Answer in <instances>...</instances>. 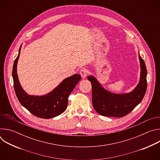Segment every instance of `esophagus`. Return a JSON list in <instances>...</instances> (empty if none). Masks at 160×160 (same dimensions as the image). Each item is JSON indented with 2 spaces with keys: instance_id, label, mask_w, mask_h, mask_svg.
Masks as SVG:
<instances>
[{
  "instance_id": "esophagus-1",
  "label": "esophagus",
  "mask_w": 160,
  "mask_h": 160,
  "mask_svg": "<svg viewBox=\"0 0 160 160\" xmlns=\"http://www.w3.org/2000/svg\"><path fill=\"white\" fill-rule=\"evenodd\" d=\"M80 74L81 75V77L82 78H85L88 74V71L87 69H85V68H83V69H82L80 71Z\"/></svg>"
}]
</instances>
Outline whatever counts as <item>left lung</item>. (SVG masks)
Wrapping results in <instances>:
<instances>
[{
    "label": "left lung",
    "instance_id": "obj_1",
    "mask_svg": "<svg viewBox=\"0 0 160 160\" xmlns=\"http://www.w3.org/2000/svg\"><path fill=\"white\" fill-rule=\"evenodd\" d=\"M141 62L139 83L132 92L115 94L105 90L92 76H88L92 84V104L94 109L104 117H123L130 113L143 99L147 89V69L143 59L139 54Z\"/></svg>",
    "mask_w": 160,
    "mask_h": 160
}]
</instances>
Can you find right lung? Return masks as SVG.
<instances>
[{
  "instance_id": "add662e5",
  "label": "right lung",
  "mask_w": 160,
  "mask_h": 160,
  "mask_svg": "<svg viewBox=\"0 0 160 160\" xmlns=\"http://www.w3.org/2000/svg\"><path fill=\"white\" fill-rule=\"evenodd\" d=\"M21 46L18 56L14 60L12 68L14 88L17 98L21 104L37 117L49 119L57 117L62 113L68 106V96L81 79V76L75 74L64 80L53 91L42 96L28 95L18 80L17 75V62L19 56Z\"/></svg>"
}]
</instances>
